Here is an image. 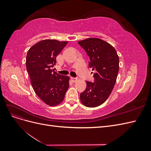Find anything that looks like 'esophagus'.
I'll return each instance as SVG.
<instances>
[{"label": "esophagus", "instance_id": "34e87169", "mask_svg": "<svg viewBox=\"0 0 151 151\" xmlns=\"http://www.w3.org/2000/svg\"><path fill=\"white\" fill-rule=\"evenodd\" d=\"M71 81L72 82H73V83H75V82L77 81V79L75 78V77H71Z\"/></svg>", "mask_w": 151, "mask_h": 151}]
</instances>
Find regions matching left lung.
I'll return each mask as SVG.
<instances>
[{"label":"left lung","mask_w":151,"mask_h":151,"mask_svg":"<svg viewBox=\"0 0 151 151\" xmlns=\"http://www.w3.org/2000/svg\"><path fill=\"white\" fill-rule=\"evenodd\" d=\"M78 43L89 57V67L95 72L94 83L86 81V89L80 94L81 101L87 107H97L108 99L115 84L119 57L113 47L99 38H89Z\"/></svg>","instance_id":"8db88e82"}]
</instances>
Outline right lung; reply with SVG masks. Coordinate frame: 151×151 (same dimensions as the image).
Returning <instances> with one entry per match:
<instances>
[{
    "label": "right lung",
    "instance_id": "add662e5",
    "mask_svg": "<svg viewBox=\"0 0 151 151\" xmlns=\"http://www.w3.org/2000/svg\"><path fill=\"white\" fill-rule=\"evenodd\" d=\"M67 42L45 40L34 45L26 55V66L35 93L49 106L62 102L69 86V77L51 68Z\"/></svg>",
    "mask_w": 151,
    "mask_h": 151
}]
</instances>
